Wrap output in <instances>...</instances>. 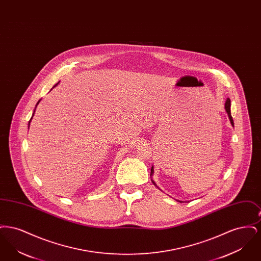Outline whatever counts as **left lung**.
I'll return each mask as SVG.
<instances>
[{
    "mask_svg": "<svg viewBox=\"0 0 261 261\" xmlns=\"http://www.w3.org/2000/svg\"><path fill=\"white\" fill-rule=\"evenodd\" d=\"M225 110H226L227 114H228V116H229V119H230L231 124L234 125V121H233V118H232V115H231V100H230L229 98L226 99V102H225ZM152 173H153V167H151V169H150V176L152 175ZM150 180H151L152 184H153L154 186H156V185H155V183H154V181H153L152 179H150ZM158 188H159V187H158ZM180 202H181V201H180Z\"/></svg>",
    "mask_w": 261,
    "mask_h": 261,
    "instance_id": "obj_1",
    "label": "left lung"
}]
</instances>
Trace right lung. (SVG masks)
Masks as SVG:
<instances>
[{
    "mask_svg": "<svg viewBox=\"0 0 261 261\" xmlns=\"http://www.w3.org/2000/svg\"><path fill=\"white\" fill-rule=\"evenodd\" d=\"M56 85H57V84H56ZM39 101H40V100H39ZM39 101H38L37 105L39 103ZM37 105H36V107H37ZM34 112H35V111H34ZM32 116H33V115H32ZM31 119H32V117H31ZM31 119H30V120H31ZM29 124H30V121H29Z\"/></svg>",
    "mask_w": 261,
    "mask_h": 261,
    "instance_id": "1",
    "label": "right lung"
}]
</instances>
